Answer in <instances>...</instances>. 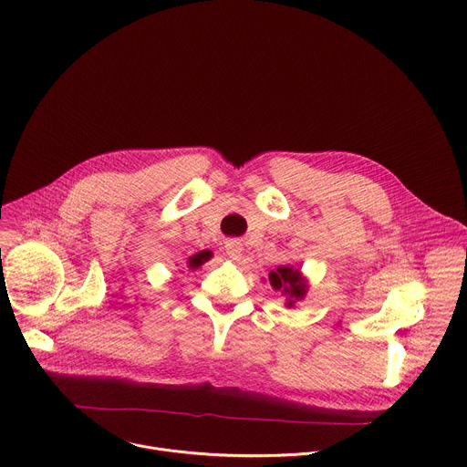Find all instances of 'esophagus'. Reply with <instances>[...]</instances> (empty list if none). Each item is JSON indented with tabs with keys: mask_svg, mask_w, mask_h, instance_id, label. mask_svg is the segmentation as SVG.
Instances as JSON below:
<instances>
[{
	"mask_svg": "<svg viewBox=\"0 0 467 467\" xmlns=\"http://www.w3.org/2000/svg\"><path fill=\"white\" fill-rule=\"evenodd\" d=\"M225 249H227L229 258H233V260H240L242 258V244L240 242L231 240V242L225 244Z\"/></svg>",
	"mask_w": 467,
	"mask_h": 467,
	"instance_id": "obj_1",
	"label": "esophagus"
}]
</instances>
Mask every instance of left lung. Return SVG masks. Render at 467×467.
Segmentation results:
<instances>
[{
    "mask_svg": "<svg viewBox=\"0 0 467 467\" xmlns=\"http://www.w3.org/2000/svg\"><path fill=\"white\" fill-rule=\"evenodd\" d=\"M269 282L275 289H282V293L289 295V298H302L306 295V282L300 276V271H295L293 267H278L276 273L273 271L269 275ZM293 300H289L287 306H291Z\"/></svg>",
    "mask_w": 467,
    "mask_h": 467,
    "instance_id": "left-lung-1",
    "label": "left lung"
}]
</instances>
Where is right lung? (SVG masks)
Instances as JSON below:
<instances>
[{
  "instance_id": "obj_1",
  "label": "right lung",
  "mask_w": 467,
  "mask_h": 467,
  "mask_svg": "<svg viewBox=\"0 0 467 467\" xmlns=\"http://www.w3.org/2000/svg\"><path fill=\"white\" fill-rule=\"evenodd\" d=\"M198 262H200V260H198V258H192V260H191V264H192V267H194V265H198Z\"/></svg>"
}]
</instances>
